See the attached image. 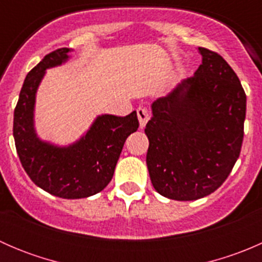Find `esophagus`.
I'll return each instance as SVG.
<instances>
[{"instance_id": "esophagus-1", "label": "esophagus", "mask_w": 262, "mask_h": 262, "mask_svg": "<svg viewBox=\"0 0 262 262\" xmlns=\"http://www.w3.org/2000/svg\"><path fill=\"white\" fill-rule=\"evenodd\" d=\"M137 115H138V120H139V125H141V128L146 126L147 121L149 120V113H148L146 107H139V109H137Z\"/></svg>"}]
</instances>
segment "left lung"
Listing matches in <instances>:
<instances>
[{
    "label": "left lung",
    "mask_w": 262,
    "mask_h": 262,
    "mask_svg": "<svg viewBox=\"0 0 262 262\" xmlns=\"http://www.w3.org/2000/svg\"><path fill=\"white\" fill-rule=\"evenodd\" d=\"M202 64L192 77L152 104L146 129L147 167L158 194L196 200L215 191L241 152L246 94L231 66L199 48Z\"/></svg>",
    "instance_id": "1"
}]
</instances>
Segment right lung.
Returning a JSON list of instances; mask_svg holds the SVG:
<instances>
[{
  "instance_id": "right-lung-1",
  "label": "right lung",
  "mask_w": 262,
  "mask_h": 262,
  "mask_svg": "<svg viewBox=\"0 0 262 262\" xmlns=\"http://www.w3.org/2000/svg\"><path fill=\"white\" fill-rule=\"evenodd\" d=\"M70 48L49 53L26 76L14 113L15 146L31 181L63 199L89 198L112 181L125 139L137 132V113L99 115L84 136L66 147L41 141L34 126L38 87L48 68L67 62Z\"/></svg>"
}]
</instances>
